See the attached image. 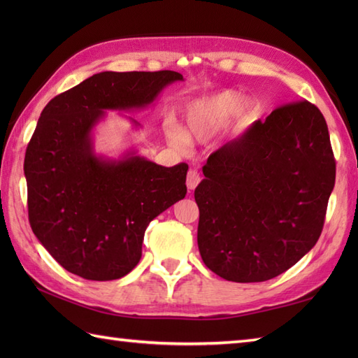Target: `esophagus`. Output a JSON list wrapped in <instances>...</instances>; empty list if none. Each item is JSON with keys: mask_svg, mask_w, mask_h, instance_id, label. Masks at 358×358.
<instances>
[{"mask_svg": "<svg viewBox=\"0 0 358 358\" xmlns=\"http://www.w3.org/2000/svg\"><path fill=\"white\" fill-rule=\"evenodd\" d=\"M200 183V173L196 172L195 169H191L187 172V178H186V185L189 191H194L196 187V185Z\"/></svg>", "mask_w": 358, "mask_h": 358, "instance_id": "obj_1", "label": "esophagus"}]
</instances>
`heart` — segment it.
Returning a JSON list of instances; mask_svg holds the SVG:
<instances>
[{
	"label": "heart",
	"mask_w": 358,
	"mask_h": 358,
	"mask_svg": "<svg viewBox=\"0 0 358 358\" xmlns=\"http://www.w3.org/2000/svg\"><path fill=\"white\" fill-rule=\"evenodd\" d=\"M246 110V100L237 90H220L187 103L181 112V127L175 123L167 126V136L177 148L189 141L204 143L214 138L237 115Z\"/></svg>",
	"instance_id": "1"
}]
</instances>
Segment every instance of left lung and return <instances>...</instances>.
Returning a JSON list of instances; mask_svg holds the SVG:
<instances>
[{"instance_id": "obj_1", "label": "left lung", "mask_w": 358, "mask_h": 358, "mask_svg": "<svg viewBox=\"0 0 358 358\" xmlns=\"http://www.w3.org/2000/svg\"><path fill=\"white\" fill-rule=\"evenodd\" d=\"M203 173L194 195L204 264L237 283L271 280L322 234L336 183L328 124L309 101L285 104L212 154Z\"/></svg>"}]
</instances>
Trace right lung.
<instances>
[{"instance_id": "1", "label": "right lung", "mask_w": 358, "mask_h": 358, "mask_svg": "<svg viewBox=\"0 0 358 358\" xmlns=\"http://www.w3.org/2000/svg\"><path fill=\"white\" fill-rule=\"evenodd\" d=\"M183 80L173 71L100 72L43 109L24 158L29 222L66 271L95 281L124 277L140 262L149 223L185 199L186 163L164 167L134 149L110 158L94 148L106 110L146 109Z\"/></svg>"}]
</instances>
